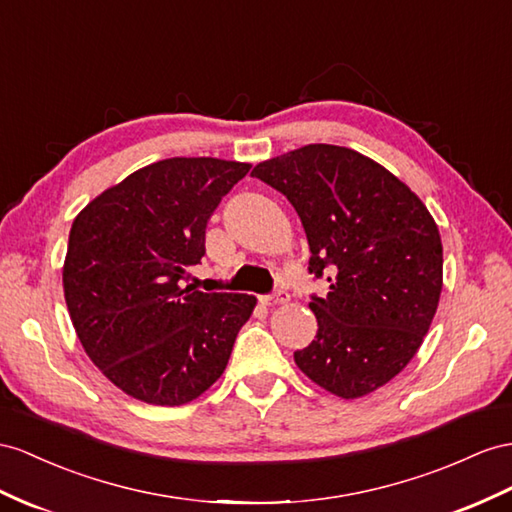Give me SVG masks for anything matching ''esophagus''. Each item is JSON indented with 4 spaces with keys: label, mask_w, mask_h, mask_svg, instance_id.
Masks as SVG:
<instances>
[{
    "label": "esophagus",
    "mask_w": 512,
    "mask_h": 512,
    "mask_svg": "<svg viewBox=\"0 0 512 512\" xmlns=\"http://www.w3.org/2000/svg\"><path fill=\"white\" fill-rule=\"evenodd\" d=\"M287 300H290V292L287 290H277L272 294L261 296V303L264 305H281V303H287Z\"/></svg>",
    "instance_id": "34e87169"
}]
</instances>
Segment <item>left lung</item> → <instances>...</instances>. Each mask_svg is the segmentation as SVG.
I'll use <instances>...</instances> for the list:
<instances>
[{"label": "left lung", "instance_id": "obj_1", "mask_svg": "<svg viewBox=\"0 0 512 512\" xmlns=\"http://www.w3.org/2000/svg\"><path fill=\"white\" fill-rule=\"evenodd\" d=\"M303 222L309 274L329 281L311 294L313 342L294 361L339 398H359L409 363L435 318L443 279L439 229L426 205L370 157L307 144L253 168Z\"/></svg>", "mask_w": 512, "mask_h": 512}]
</instances>
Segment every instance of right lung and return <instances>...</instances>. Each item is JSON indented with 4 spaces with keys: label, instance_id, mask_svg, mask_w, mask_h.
I'll list each match as a JSON object with an SVG mask.
<instances>
[{
    "label": "right lung",
    "instance_id": "right-lung-1",
    "mask_svg": "<svg viewBox=\"0 0 512 512\" xmlns=\"http://www.w3.org/2000/svg\"><path fill=\"white\" fill-rule=\"evenodd\" d=\"M248 170L170 157L131 173L73 220L64 298L86 355L127 396L179 406L225 372L255 296L207 294L186 281L205 255L209 218Z\"/></svg>",
    "mask_w": 512,
    "mask_h": 512
}]
</instances>
